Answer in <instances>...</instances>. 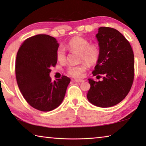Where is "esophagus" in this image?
<instances>
[{
  "label": "esophagus",
  "mask_w": 146,
  "mask_h": 146,
  "mask_svg": "<svg viewBox=\"0 0 146 146\" xmlns=\"http://www.w3.org/2000/svg\"><path fill=\"white\" fill-rule=\"evenodd\" d=\"M75 82H78V83L83 82H84V80H82V79H75Z\"/></svg>",
  "instance_id": "obj_1"
}]
</instances>
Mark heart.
<instances>
[{"label":"heart","mask_w":146,"mask_h":146,"mask_svg":"<svg viewBox=\"0 0 146 146\" xmlns=\"http://www.w3.org/2000/svg\"><path fill=\"white\" fill-rule=\"evenodd\" d=\"M88 38L80 36H74L68 42V48L73 52L78 53L79 62L85 61L77 66H70L67 69V73L73 77L79 78L82 76L83 73L87 68V63L93 66L98 62L100 57V48L99 44L91 42ZM56 58L59 62L64 63L67 60L65 49L58 48L56 52Z\"/></svg>","instance_id":"1"}]
</instances>
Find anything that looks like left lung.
Here are the masks:
<instances>
[{
    "mask_svg": "<svg viewBox=\"0 0 146 146\" xmlns=\"http://www.w3.org/2000/svg\"><path fill=\"white\" fill-rule=\"evenodd\" d=\"M96 36L101 53L92 74L102 80L89 79L91 88L87 98L98 107H111L124 99L131 88L134 53L129 41L114 28L100 27Z\"/></svg>",
    "mask_w": 146,
    "mask_h": 146,
    "instance_id": "left-lung-1",
    "label": "left lung"
}]
</instances>
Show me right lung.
Returning a JSON list of instances; mask_svg holds the SVG:
<instances>
[{
  "mask_svg": "<svg viewBox=\"0 0 146 146\" xmlns=\"http://www.w3.org/2000/svg\"><path fill=\"white\" fill-rule=\"evenodd\" d=\"M59 46L56 39L48 35H36L27 38L20 47L15 61L17 84L31 107L50 111L60 104L70 78L62 75L51 81L50 68L57 62Z\"/></svg>",
  "mask_w": 146,
  "mask_h": 146,
  "instance_id": "right-lung-1",
  "label": "right lung"
}]
</instances>
